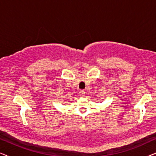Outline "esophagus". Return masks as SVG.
I'll use <instances>...</instances> for the list:
<instances>
[{
	"instance_id": "esophagus-1",
	"label": "esophagus",
	"mask_w": 156,
	"mask_h": 156,
	"mask_svg": "<svg viewBox=\"0 0 156 156\" xmlns=\"http://www.w3.org/2000/svg\"><path fill=\"white\" fill-rule=\"evenodd\" d=\"M85 91L84 90H81V91H80V96L81 97H84V96L85 95Z\"/></svg>"
}]
</instances>
